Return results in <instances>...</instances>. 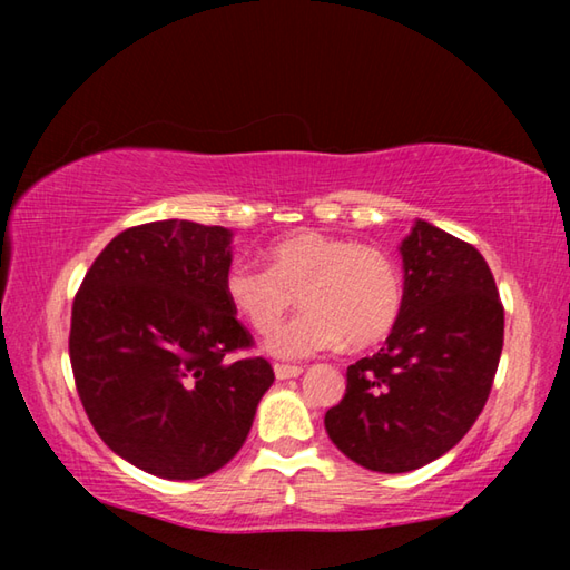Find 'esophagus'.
<instances>
[{"label": "esophagus", "instance_id": "esophagus-1", "mask_svg": "<svg viewBox=\"0 0 570 570\" xmlns=\"http://www.w3.org/2000/svg\"><path fill=\"white\" fill-rule=\"evenodd\" d=\"M302 372H304L302 366H296V364H274L276 380H292V377H298Z\"/></svg>", "mask_w": 570, "mask_h": 570}]
</instances>
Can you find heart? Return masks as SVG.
Returning <instances> with one entry per match:
<instances>
[{
  "mask_svg": "<svg viewBox=\"0 0 570 570\" xmlns=\"http://www.w3.org/2000/svg\"><path fill=\"white\" fill-rule=\"evenodd\" d=\"M268 266H228V304L258 334H274L298 298L306 306L272 340V352L302 360L344 342L366 350L387 340L404 304L402 272L387 250L322 230H296L266 250Z\"/></svg>",
  "mask_w": 570,
  "mask_h": 570,
  "instance_id": "obj_1",
  "label": "heart"
}]
</instances>
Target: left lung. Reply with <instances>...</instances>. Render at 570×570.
<instances>
[{
  "label": "left lung",
  "instance_id": "left-lung-1",
  "mask_svg": "<svg viewBox=\"0 0 570 570\" xmlns=\"http://www.w3.org/2000/svg\"><path fill=\"white\" fill-rule=\"evenodd\" d=\"M404 304L382 350L346 366L324 428L356 465L410 472L468 435L493 390L503 302L480 250L417 220L402 240Z\"/></svg>",
  "mask_w": 570,
  "mask_h": 570
}]
</instances>
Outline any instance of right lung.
<instances>
[{
    "instance_id": "obj_1",
    "label": "right lung",
    "mask_w": 570,
    "mask_h": 570,
    "mask_svg": "<svg viewBox=\"0 0 570 570\" xmlns=\"http://www.w3.org/2000/svg\"><path fill=\"white\" fill-rule=\"evenodd\" d=\"M230 230L153 220L115 236L72 304L75 387L105 445L166 480H198L248 438L274 370L224 292Z\"/></svg>"
}]
</instances>
